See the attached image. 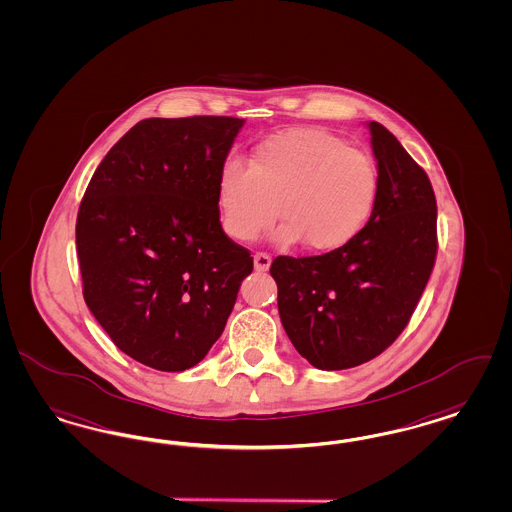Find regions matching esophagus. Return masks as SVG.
Here are the masks:
<instances>
[{"label": "esophagus", "mask_w": 512, "mask_h": 512, "mask_svg": "<svg viewBox=\"0 0 512 512\" xmlns=\"http://www.w3.org/2000/svg\"><path fill=\"white\" fill-rule=\"evenodd\" d=\"M271 265V256L267 252H256L254 254V269L256 271H267Z\"/></svg>", "instance_id": "esophagus-1"}]
</instances>
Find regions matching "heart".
I'll list each match as a JSON object with an SVG mask.
<instances>
[{"label": "heart", "mask_w": 512, "mask_h": 512, "mask_svg": "<svg viewBox=\"0 0 512 512\" xmlns=\"http://www.w3.org/2000/svg\"><path fill=\"white\" fill-rule=\"evenodd\" d=\"M379 195L374 159L321 129H290L254 148L248 167L222 163L216 180L220 224L237 243H250L269 228L281 245L328 252L366 228Z\"/></svg>", "instance_id": "heart-1"}]
</instances>
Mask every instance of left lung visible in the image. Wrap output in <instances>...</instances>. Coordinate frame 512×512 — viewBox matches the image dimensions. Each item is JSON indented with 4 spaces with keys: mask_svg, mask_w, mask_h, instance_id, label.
<instances>
[{
    "mask_svg": "<svg viewBox=\"0 0 512 512\" xmlns=\"http://www.w3.org/2000/svg\"><path fill=\"white\" fill-rule=\"evenodd\" d=\"M379 195L347 245L271 264L284 332L303 359L345 370L378 357L410 322L435 267L436 199L427 172L370 121Z\"/></svg>",
    "mask_w": 512,
    "mask_h": 512,
    "instance_id": "obj_1",
    "label": "left lung"
}]
</instances>
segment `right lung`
<instances>
[{
  "label": "right lung",
  "instance_id": "obj_1",
  "mask_svg": "<svg viewBox=\"0 0 512 512\" xmlns=\"http://www.w3.org/2000/svg\"><path fill=\"white\" fill-rule=\"evenodd\" d=\"M243 125L224 115L144 119L106 153L81 199L85 303L125 355L155 370L205 359L252 273L216 201Z\"/></svg>",
  "mask_w": 512,
  "mask_h": 512
}]
</instances>
